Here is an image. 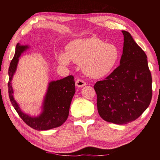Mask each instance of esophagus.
Instances as JSON below:
<instances>
[{
    "label": "esophagus",
    "instance_id": "esophagus-1",
    "mask_svg": "<svg viewBox=\"0 0 160 160\" xmlns=\"http://www.w3.org/2000/svg\"><path fill=\"white\" fill-rule=\"evenodd\" d=\"M75 85H76L77 87L78 88H82V87L86 85V82L85 80H83L82 79H78L75 82Z\"/></svg>",
    "mask_w": 160,
    "mask_h": 160
}]
</instances>
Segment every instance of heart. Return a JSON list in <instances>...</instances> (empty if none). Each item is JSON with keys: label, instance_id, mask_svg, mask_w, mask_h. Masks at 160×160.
Segmentation results:
<instances>
[{"label": "heart", "instance_id": "1", "mask_svg": "<svg viewBox=\"0 0 160 160\" xmlns=\"http://www.w3.org/2000/svg\"><path fill=\"white\" fill-rule=\"evenodd\" d=\"M116 45L106 44L97 37L75 39L67 46L66 51L59 52L56 58L62 65L70 62L81 65L84 73L92 78H101L112 72L119 59Z\"/></svg>", "mask_w": 160, "mask_h": 160}]
</instances>
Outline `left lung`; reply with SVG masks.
Segmentation results:
<instances>
[{
	"label": "left lung",
	"mask_w": 160,
	"mask_h": 160,
	"mask_svg": "<svg viewBox=\"0 0 160 160\" xmlns=\"http://www.w3.org/2000/svg\"><path fill=\"white\" fill-rule=\"evenodd\" d=\"M122 33L120 65L94 85L99 116L107 122L119 125L138 118L149 107L152 96L147 56L128 32L123 30Z\"/></svg>",
	"instance_id": "obj_1"
}]
</instances>
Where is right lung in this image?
Masks as SVG:
<instances>
[{
  "label": "right lung",
  "mask_w": 160,
  "mask_h": 160,
  "mask_svg": "<svg viewBox=\"0 0 160 160\" xmlns=\"http://www.w3.org/2000/svg\"><path fill=\"white\" fill-rule=\"evenodd\" d=\"M29 48L28 46L16 45L15 56L10 62L8 69V93L11 104L18 115L27 125L37 131H46L61 126L67 120L72 99L75 92L74 77H66L49 82L42 106V112L36 117L23 113L13 97L11 81L17 69L21 53Z\"/></svg>",
  "instance_id": "right-lung-1"
}]
</instances>
